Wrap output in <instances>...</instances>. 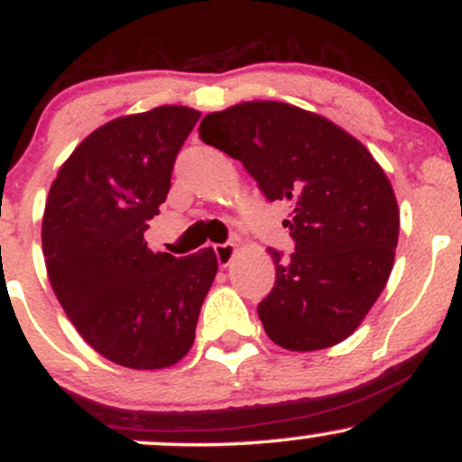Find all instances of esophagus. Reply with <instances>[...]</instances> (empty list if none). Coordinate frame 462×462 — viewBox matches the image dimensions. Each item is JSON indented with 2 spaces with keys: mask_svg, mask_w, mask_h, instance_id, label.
Listing matches in <instances>:
<instances>
[{
  "mask_svg": "<svg viewBox=\"0 0 462 462\" xmlns=\"http://www.w3.org/2000/svg\"><path fill=\"white\" fill-rule=\"evenodd\" d=\"M213 249H215L217 263H219L221 267H227V264L232 263V258H235V254H236L235 243H219V245H213Z\"/></svg>",
  "mask_w": 462,
  "mask_h": 462,
  "instance_id": "34e87169",
  "label": "esophagus"
}]
</instances>
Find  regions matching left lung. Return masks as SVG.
I'll list each match as a JSON object with an SVG mask.
<instances>
[{"label":"left lung","instance_id":"left-lung-1","mask_svg":"<svg viewBox=\"0 0 462 462\" xmlns=\"http://www.w3.org/2000/svg\"><path fill=\"white\" fill-rule=\"evenodd\" d=\"M199 139L241 161L269 201L289 199L295 252L275 263L258 304L280 347L315 352L347 338L393 269L400 210L363 143L332 121L282 102H245L201 119Z\"/></svg>","mask_w":462,"mask_h":462}]
</instances>
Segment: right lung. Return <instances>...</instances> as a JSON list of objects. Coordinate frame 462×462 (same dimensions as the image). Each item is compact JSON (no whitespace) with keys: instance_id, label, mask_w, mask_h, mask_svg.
I'll return each instance as SVG.
<instances>
[{"instance_id":"right-lung-1","label":"right lung","mask_w":462,"mask_h":462,"mask_svg":"<svg viewBox=\"0 0 462 462\" xmlns=\"http://www.w3.org/2000/svg\"><path fill=\"white\" fill-rule=\"evenodd\" d=\"M199 116L161 106L108 121L73 150L47 195L51 289L84 341L121 367L162 369L187 356L215 280L213 247L176 258L143 238Z\"/></svg>"}]
</instances>
